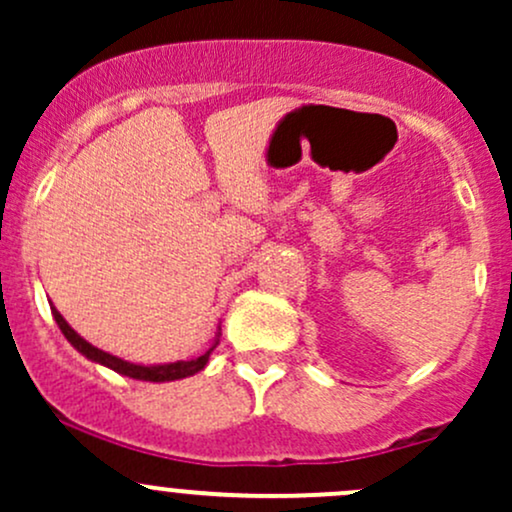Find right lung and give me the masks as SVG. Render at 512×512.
Listing matches in <instances>:
<instances>
[{"label":"right lung","mask_w":512,"mask_h":512,"mask_svg":"<svg viewBox=\"0 0 512 512\" xmlns=\"http://www.w3.org/2000/svg\"><path fill=\"white\" fill-rule=\"evenodd\" d=\"M50 310H52V317H55L57 327H60L64 337H67V342L72 344L81 356H86L88 361L98 363V366H105V368L115 370V373L127 375V378H132V380H144V383H170V380H182V378H190V375L199 373V370H204V366H207V363H209L211 351L216 349V344H219V337H221V332H216L214 344H211L202 356L190 358V361L146 363V366H144V363L125 361V358L108 354V351L98 349V346H93L91 342H86V339L81 337L79 332L72 330V325H69V322L64 320V317L60 315V310H57L52 303H50ZM219 330H221V327H219Z\"/></svg>","instance_id":"right-lung-1"}]
</instances>
